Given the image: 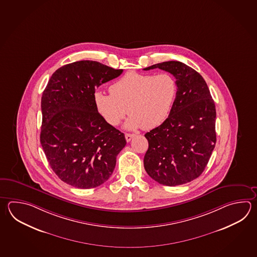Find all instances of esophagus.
<instances>
[{
	"mask_svg": "<svg viewBox=\"0 0 257 257\" xmlns=\"http://www.w3.org/2000/svg\"><path fill=\"white\" fill-rule=\"evenodd\" d=\"M135 137V135H131V134H125V139L126 142H130L132 140V138Z\"/></svg>",
	"mask_w": 257,
	"mask_h": 257,
	"instance_id": "34e87169",
	"label": "esophagus"
}]
</instances>
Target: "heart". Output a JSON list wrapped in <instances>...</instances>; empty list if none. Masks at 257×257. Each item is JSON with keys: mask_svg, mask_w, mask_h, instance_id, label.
<instances>
[{"mask_svg": "<svg viewBox=\"0 0 257 257\" xmlns=\"http://www.w3.org/2000/svg\"><path fill=\"white\" fill-rule=\"evenodd\" d=\"M109 90L110 94L96 91L93 97L96 109L107 123L118 125L127 111L130 116L126 120V129L142 127L151 130L168 119L178 86L169 73L131 71L111 84Z\"/></svg>", "mask_w": 257, "mask_h": 257, "instance_id": "1", "label": "heart"}]
</instances>
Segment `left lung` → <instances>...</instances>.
<instances>
[{"label":"left lung","mask_w":257,"mask_h":257,"mask_svg":"<svg viewBox=\"0 0 257 257\" xmlns=\"http://www.w3.org/2000/svg\"><path fill=\"white\" fill-rule=\"evenodd\" d=\"M154 68L172 74L178 90L168 119L145 135L148 149L144 166L154 180L173 187L204 171L216 144V109L206 81L193 68L167 61L144 69Z\"/></svg>","instance_id":"obj_1"}]
</instances>
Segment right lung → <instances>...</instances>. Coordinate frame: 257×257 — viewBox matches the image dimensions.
Instances as JSON below:
<instances>
[{
    "label": "right lung",
    "instance_id": "right-lung-1",
    "mask_svg": "<svg viewBox=\"0 0 257 257\" xmlns=\"http://www.w3.org/2000/svg\"><path fill=\"white\" fill-rule=\"evenodd\" d=\"M121 73L122 69L81 60L58 68L49 79L41 99L40 143L65 183L96 188L113 172L125 137L100 115L93 97L97 87Z\"/></svg>",
    "mask_w": 257,
    "mask_h": 257
}]
</instances>
